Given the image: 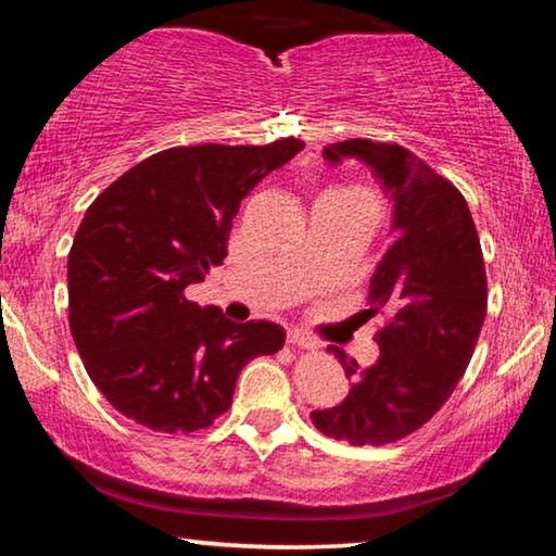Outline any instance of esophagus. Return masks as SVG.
I'll return each instance as SVG.
<instances>
[{
	"label": "esophagus",
	"mask_w": 556,
	"mask_h": 556,
	"mask_svg": "<svg viewBox=\"0 0 556 556\" xmlns=\"http://www.w3.org/2000/svg\"><path fill=\"white\" fill-rule=\"evenodd\" d=\"M287 343L291 348H301V351H314V348H316V341H312V338L304 336V333H299V331H289L287 333Z\"/></svg>",
	"instance_id": "34e87169"
}]
</instances>
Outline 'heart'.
Returning <instances> with one entry per match:
<instances>
[{"label": "heart", "mask_w": 556, "mask_h": 556, "mask_svg": "<svg viewBox=\"0 0 556 556\" xmlns=\"http://www.w3.org/2000/svg\"><path fill=\"white\" fill-rule=\"evenodd\" d=\"M324 195H341V199H355V201H365L370 203L368 195L363 191H357V188H331V191H326ZM372 205V203H370Z\"/></svg>", "instance_id": "1"}]
</instances>
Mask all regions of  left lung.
I'll return each mask as SVG.
<instances>
[{"label": "left lung", "instance_id": "1", "mask_svg": "<svg viewBox=\"0 0 556 556\" xmlns=\"http://www.w3.org/2000/svg\"><path fill=\"white\" fill-rule=\"evenodd\" d=\"M324 156L361 159L392 195V244L368 294V312L390 318L375 333L380 357L370 368L328 348L353 388L336 407L312 412V421L353 446L392 444L444 407L476 351L488 308L481 240L458 188L409 149L348 139Z\"/></svg>", "mask_w": 556, "mask_h": 556}]
</instances>
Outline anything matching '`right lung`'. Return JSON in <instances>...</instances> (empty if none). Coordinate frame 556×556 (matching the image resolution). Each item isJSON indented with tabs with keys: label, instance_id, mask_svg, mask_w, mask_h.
I'll return each instance as SVG.
<instances>
[{
	"label": "right lung",
	"instance_id": "1",
	"mask_svg": "<svg viewBox=\"0 0 556 556\" xmlns=\"http://www.w3.org/2000/svg\"><path fill=\"white\" fill-rule=\"evenodd\" d=\"M301 149L294 137L164 149L90 203L68 255V321L90 380L127 419L166 434L211 427L244 365L285 345L277 324L228 321L184 291L228 255L244 195Z\"/></svg>",
	"mask_w": 556,
	"mask_h": 556
}]
</instances>
